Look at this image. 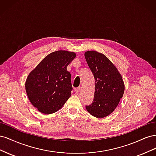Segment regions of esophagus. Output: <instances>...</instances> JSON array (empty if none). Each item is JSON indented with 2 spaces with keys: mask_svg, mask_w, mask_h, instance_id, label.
Here are the masks:
<instances>
[{
  "mask_svg": "<svg viewBox=\"0 0 156 156\" xmlns=\"http://www.w3.org/2000/svg\"><path fill=\"white\" fill-rule=\"evenodd\" d=\"M80 90H81V87H77V88H75V92H79Z\"/></svg>",
  "mask_w": 156,
  "mask_h": 156,
  "instance_id": "1",
  "label": "esophagus"
}]
</instances>
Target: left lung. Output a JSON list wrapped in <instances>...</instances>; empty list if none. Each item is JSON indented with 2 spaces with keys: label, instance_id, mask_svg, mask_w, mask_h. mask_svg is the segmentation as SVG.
I'll use <instances>...</instances> for the list:
<instances>
[{
  "label": "left lung",
  "instance_id": "1",
  "mask_svg": "<svg viewBox=\"0 0 156 156\" xmlns=\"http://www.w3.org/2000/svg\"><path fill=\"white\" fill-rule=\"evenodd\" d=\"M84 56L95 79L94 100L86 108L92 116L102 119L111 115L119 105L124 93V83L115 64L105 55L88 51Z\"/></svg>",
  "mask_w": 156,
  "mask_h": 156
}]
</instances>
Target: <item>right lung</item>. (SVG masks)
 Masks as SVG:
<instances>
[{
	"instance_id": "obj_1",
	"label": "right lung",
	"mask_w": 156,
	"mask_h": 156,
	"mask_svg": "<svg viewBox=\"0 0 156 156\" xmlns=\"http://www.w3.org/2000/svg\"><path fill=\"white\" fill-rule=\"evenodd\" d=\"M74 52L60 50L42 60L27 76L25 90L32 105L43 114L60 109L71 96L72 77L67 70Z\"/></svg>"
}]
</instances>
